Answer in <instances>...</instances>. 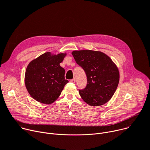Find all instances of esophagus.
<instances>
[{
    "label": "esophagus",
    "mask_w": 150,
    "mask_h": 150,
    "mask_svg": "<svg viewBox=\"0 0 150 150\" xmlns=\"http://www.w3.org/2000/svg\"><path fill=\"white\" fill-rule=\"evenodd\" d=\"M70 82L72 83H75V79L74 78L72 79H71V80H70Z\"/></svg>",
    "instance_id": "34e87169"
}]
</instances>
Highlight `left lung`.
Masks as SVG:
<instances>
[{
	"instance_id": "left-lung-1",
	"label": "left lung",
	"mask_w": 150,
	"mask_h": 150,
	"mask_svg": "<svg viewBox=\"0 0 150 150\" xmlns=\"http://www.w3.org/2000/svg\"><path fill=\"white\" fill-rule=\"evenodd\" d=\"M72 54L87 78L86 87L79 91L83 101L94 107L110 100L119 81V69L112 59L103 52L92 50L74 51Z\"/></svg>"
}]
</instances>
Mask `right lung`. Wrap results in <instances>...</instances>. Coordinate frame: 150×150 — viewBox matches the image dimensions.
I'll return each mask as SVG.
<instances>
[{
	"label": "right lung",
	"mask_w": 150,
	"mask_h": 150,
	"mask_svg": "<svg viewBox=\"0 0 150 150\" xmlns=\"http://www.w3.org/2000/svg\"><path fill=\"white\" fill-rule=\"evenodd\" d=\"M66 55V52L54 54L47 52L28 64L25 84L29 94L35 101L51 104L60 95L69 82L64 78L65 70L59 65Z\"/></svg>",
	"instance_id": "obj_1"
}]
</instances>
